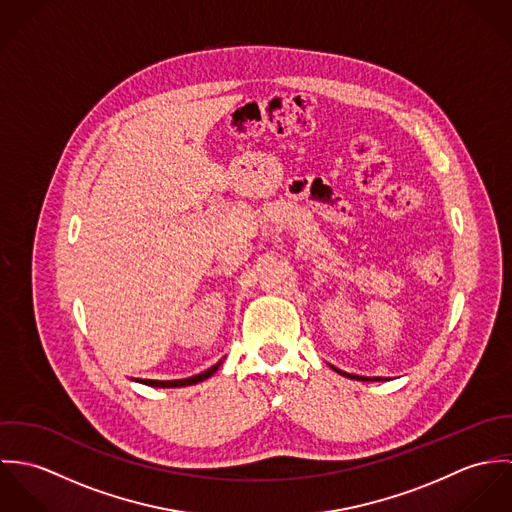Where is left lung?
Here are the masks:
<instances>
[{"instance_id": "8db88e82", "label": "left lung", "mask_w": 512, "mask_h": 512, "mask_svg": "<svg viewBox=\"0 0 512 512\" xmlns=\"http://www.w3.org/2000/svg\"><path fill=\"white\" fill-rule=\"evenodd\" d=\"M337 374H341V376H347V378H351V380H361V382H378V380H388V378H384V376H361V374H351V372H345V370H341V368H337V366L329 365Z\"/></svg>"}]
</instances>
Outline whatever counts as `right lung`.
I'll use <instances>...</instances> for the list:
<instances>
[{
    "label": "right lung",
    "instance_id": "add662e5",
    "mask_svg": "<svg viewBox=\"0 0 512 512\" xmlns=\"http://www.w3.org/2000/svg\"><path fill=\"white\" fill-rule=\"evenodd\" d=\"M222 361L224 359H220L217 365L211 366V368H207V370H203V372H199V374H193V376H189V378H177V380H151V378H130V380H136V382H140V384H146V386H153V388H181V386H191V384H197V382H203V380H207L209 376H213L217 370H219V366L222 365Z\"/></svg>",
    "mask_w": 512,
    "mask_h": 512
}]
</instances>
